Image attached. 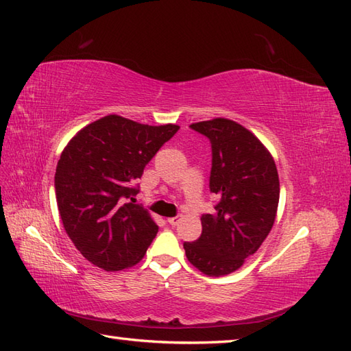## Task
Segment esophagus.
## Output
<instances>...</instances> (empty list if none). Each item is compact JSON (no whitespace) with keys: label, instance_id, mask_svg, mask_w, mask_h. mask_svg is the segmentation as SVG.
<instances>
[{"label":"esophagus","instance_id":"1","mask_svg":"<svg viewBox=\"0 0 351 351\" xmlns=\"http://www.w3.org/2000/svg\"><path fill=\"white\" fill-rule=\"evenodd\" d=\"M179 221H181V218H179V217H172V218H167V223H169L170 226H178V224H179Z\"/></svg>","mask_w":351,"mask_h":351}]
</instances>
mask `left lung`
<instances>
[{"label":"left lung","instance_id":"8db88e82","mask_svg":"<svg viewBox=\"0 0 351 351\" xmlns=\"http://www.w3.org/2000/svg\"><path fill=\"white\" fill-rule=\"evenodd\" d=\"M213 148L209 189L219 202L202 215L197 241L184 242L189 262L209 276L229 275L254 254L271 232L280 202L275 161L250 130L226 118L190 125Z\"/></svg>","mask_w":351,"mask_h":351}]
</instances>
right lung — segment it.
<instances>
[{
  "label": "right lung",
  "mask_w": 351,
  "mask_h": 351,
  "mask_svg": "<svg viewBox=\"0 0 351 351\" xmlns=\"http://www.w3.org/2000/svg\"><path fill=\"white\" fill-rule=\"evenodd\" d=\"M178 130L108 115L65 146L55 173L56 203L65 232L88 262L115 272L143 258L158 226L134 203V182Z\"/></svg>",
  "instance_id": "obj_1"
}]
</instances>
